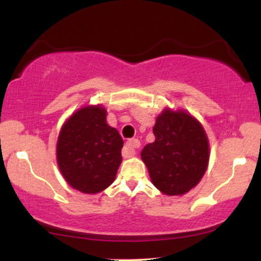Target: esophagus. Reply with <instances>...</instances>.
<instances>
[{
  "label": "esophagus",
  "mask_w": 261,
  "mask_h": 261,
  "mask_svg": "<svg viewBox=\"0 0 261 261\" xmlns=\"http://www.w3.org/2000/svg\"><path fill=\"white\" fill-rule=\"evenodd\" d=\"M140 141L137 139H131L128 140L126 142V145H125L124 149H122V155H124V158H128V157H133L135 154V148H139L140 147Z\"/></svg>",
  "instance_id": "34e87169"
}]
</instances>
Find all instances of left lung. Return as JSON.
<instances>
[{
	"mask_svg": "<svg viewBox=\"0 0 261 261\" xmlns=\"http://www.w3.org/2000/svg\"><path fill=\"white\" fill-rule=\"evenodd\" d=\"M154 142L141 152L151 180L166 195H182L196 187L208 164V140L194 116L164 109L153 126Z\"/></svg>",
	"mask_w": 261,
	"mask_h": 261,
	"instance_id": "obj_1",
	"label": "left lung"
}]
</instances>
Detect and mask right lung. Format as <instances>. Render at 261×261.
I'll list each match as a JSON object with an SVG mask.
<instances>
[{
	"instance_id": "right-lung-1",
	"label": "right lung",
	"mask_w": 261,
	"mask_h": 261,
	"mask_svg": "<svg viewBox=\"0 0 261 261\" xmlns=\"http://www.w3.org/2000/svg\"><path fill=\"white\" fill-rule=\"evenodd\" d=\"M101 106L81 108L60 131L56 155L66 181L85 194L103 191L115 180L124 145L118 130L107 124Z\"/></svg>"
}]
</instances>
